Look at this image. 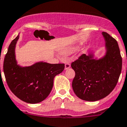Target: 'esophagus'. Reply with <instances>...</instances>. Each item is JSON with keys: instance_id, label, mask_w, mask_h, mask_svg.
<instances>
[{"instance_id": "1", "label": "esophagus", "mask_w": 127, "mask_h": 127, "mask_svg": "<svg viewBox=\"0 0 127 127\" xmlns=\"http://www.w3.org/2000/svg\"><path fill=\"white\" fill-rule=\"evenodd\" d=\"M70 66H71V65H70L69 63H65V69H67L69 68Z\"/></svg>"}]
</instances>
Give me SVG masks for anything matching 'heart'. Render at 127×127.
<instances>
[{"instance_id": "b5f03b06", "label": "heart", "mask_w": 127, "mask_h": 127, "mask_svg": "<svg viewBox=\"0 0 127 127\" xmlns=\"http://www.w3.org/2000/svg\"><path fill=\"white\" fill-rule=\"evenodd\" d=\"M67 53V51H63V53L65 54V53Z\"/></svg>"}]
</instances>
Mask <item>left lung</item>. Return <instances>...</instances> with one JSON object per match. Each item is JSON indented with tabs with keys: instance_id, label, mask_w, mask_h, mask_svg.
<instances>
[{
	"instance_id": "8db88e82",
	"label": "left lung",
	"mask_w": 127,
	"mask_h": 127,
	"mask_svg": "<svg viewBox=\"0 0 127 127\" xmlns=\"http://www.w3.org/2000/svg\"><path fill=\"white\" fill-rule=\"evenodd\" d=\"M106 54L99 60L94 59L92 52L82 54L71 63L75 71L72 87L75 94L86 101L103 99L114 90L120 77L122 59L117 41L106 32H102Z\"/></svg>"
}]
</instances>
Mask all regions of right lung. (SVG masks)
Here are the masks:
<instances>
[{"instance_id": "obj_1", "label": "right lung", "mask_w": 127, "mask_h": 127, "mask_svg": "<svg viewBox=\"0 0 127 127\" xmlns=\"http://www.w3.org/2000/svg\"><path fill=\"white\" fill-rule=\"evenodd\" d=\"M19 35L12 41L3 61V72L7 85L15 95L29 104H37L50 94L56 75L64 69V64L36 63L21 67L17 64L15 49Z\"/></svg>"}]
</instances>
